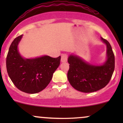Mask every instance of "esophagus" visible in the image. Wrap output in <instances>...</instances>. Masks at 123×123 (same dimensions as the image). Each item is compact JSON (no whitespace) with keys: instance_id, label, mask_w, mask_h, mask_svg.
Instances as JSON below:
<instances>
[{"instance_id":"1","label":"esophagus","mask_w":123,"mask_h":123,"mask_svg":"<svg viewBox=\"0 0 123 123\" xmlns=\"http://www.w3.org/2000/svg\"><path fill=\"white\" fill-rule=\"evenodd\" d=\"M68 60V55L66 54H62L61 55V62H66Z\"/></svg>"}]
</instances>
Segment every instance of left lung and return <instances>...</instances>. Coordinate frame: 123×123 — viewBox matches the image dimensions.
<instances>
[{
  "instance_id": "1",
  "label": "left lung",
  "mask_w": 123,
  "mask_h": 123,
  "mask_svg": "<svg viewBox=\"0 0 123 123\" xmlns=\"http://www.w3.org/2000/svg\"><path fill=\"white\" fill-rule=\"evenodd\" d=\"M101 39L106 46V60L101 65L90 64L76 55L70 54L68 58V79L77 91L95 92L105 87L111 79L115 69V55L108 41Z\"/></svg>"
}]
</instances>
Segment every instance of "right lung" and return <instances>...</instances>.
<instances>
[{"mask_svg":"<svg viewBox=\"0 0 123 123\" xmlns=\"http://www.w3.org/2000/svg\"><path fill=\"white\" fill-rule=\"evenodd\" d=\"M22 36L15 38L10 46L6 58L7 71L18 89L28 94H35L44 90L50 83L54 72L60 64L61 56L23 58L18 50Z\"/></svg>","mask_w":123,"mask_h":123,"instance_id":"add662e5","label":"right lung"}]
</instances>
